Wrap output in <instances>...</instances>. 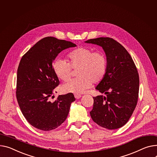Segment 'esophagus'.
Instances as JSON below:
<instances>
[{"label": "esophagus", "mask_w": 157, "mask_h": 157, "mask_svg": "<svg viewBox=\"0 0 157 157\" xmlns=\"http://www.w3.org/2000/svg\"><path fill=\"white\" fill-rule=\"evenodd\" d=\"M75 98H76V99H79V98H80L81 97V95L80 93H76L75 94Z\"/></svg>", "instance_id": "34e87169"}]
</instances>
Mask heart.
Wrapping results in <instances>:
<instances>
[{
  "label": "heart",
  "instance_id": "b5f03b06",
  "mask_svg": "<svg viewBox=\"0 0 157 157\" xmlns=\"http://www.w3.org/2000/svg\"><path fill=\"white\" fill-rule=\"evenodd\" d=\"M68 61L57 59L53 64L56 76L66 81L72 74V69L78 71V78L70 80L62 86L66 93H81L91 86L92 83L100 82L107 71L108 62L102 51H93L88 47H79L72 50L67 56Z\"/></svg>",
  "mask_w": 157,
  "mask_h": 157
}]
</instances>
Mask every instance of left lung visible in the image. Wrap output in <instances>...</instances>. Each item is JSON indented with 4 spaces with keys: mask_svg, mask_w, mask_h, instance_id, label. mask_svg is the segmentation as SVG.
<instances>
[{
    "mask_svg": "<svg viewBox=\"0 0 157 157\" xmlns=\"http://www.w3.org/2000/svg\"><path fill=\"white\" fill-rule=\"evenodd\" d=\"M85 42L102 47L108 62L106 75L96 87L107 97H93L91 117L104 128H120L128 122L138 103L140 78L136 66L126 49L112 38L100 37Z\"/></svg>",
    "mask_w": 157,
    "mask_h": 157,
    "instance_id": "obj_1",
    "label": "left lung"
}]
</instances>
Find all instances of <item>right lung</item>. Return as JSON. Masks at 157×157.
Segmentation results:
<instances>
[{"label":"right lung","mask_w":157,"mask_h":157,"mask_svg":"<svg viewBox=\"0 0 157 157\" xmlns=\"http://www.w3.org/2000/svg\"><path fill=\"white\" fill-rule=\"evenodd\" d=\"M76 45L47 36L39 40L24 54L17 72L16 98L24 117L33 127L44 131L55 129L66 119L75 100L69 93L54 98L59 80L52 62L61 51Z\"/></svg>","instance_id":"add662e5"}]
</instances>
